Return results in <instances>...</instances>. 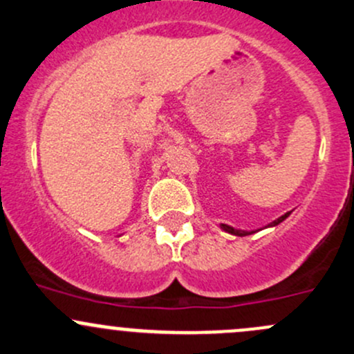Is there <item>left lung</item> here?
<instances>
[{"label": "left lung", "instance_id": "8db88e82", "mask_svg": "<svg viewBox=\"0 0 354 354\" xmlns=\"http://www.w3.org/2000/svg\"><path fill=\"white\" fill-rule=\"evenodd\" d=\"M288 215H290V212H286L285 215H281L280 218H277V221H274V222H271L270 225H278V224H280V222H283L285 218L288 217ZM221 227L225 230V232L234 234V236H249V234H252V232H244V230H237V229H234V227H229V225H225V224H222Z\"/></svg>", "mask_w": 354, "mask_h": 354}]
</instances>
